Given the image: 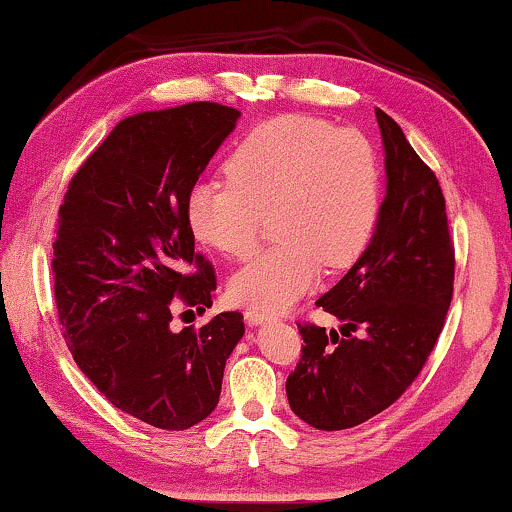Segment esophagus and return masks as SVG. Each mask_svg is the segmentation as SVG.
Listing matches in <instances>:
<instances>
[{
	"instance_id": "obj_1",
	"label": "esophagus",
	"mask_w": 512,
	"mask_h": 512,
	"mask_svg": "<svg viewBox=\"0 0 512 512\" xmlns=\"http://www.w3.org/2000/svg\"><path fill=\"white\" fill-rule=\"evenodd\" d=\"M243 318H246L248 325L255 327V325H264V322H271L273 315L264 313V311H257V308H250V311H246V315H243Z\"/></svg>"
}]
</instances>
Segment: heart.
<instances>
[{"label": "heart", "instance_id": "heart-1", "mask_svg": "<svg viewBox=\"0 0 512 512\" xmlns=\"http://www.w3.org/2000/svg\"><path fill=\"white\" fill-rule=\"evenodd\" d=\"M227 181L192 185L185 218L201 243L248 259L273 220L276 246L236 273L243 306L283 311L327 269H345L369 246L383 176L373 143L311 115H278L250 129L225 164Z\"/></svg>", "mask_w": 512, "mask_h": 512}]
</instances>
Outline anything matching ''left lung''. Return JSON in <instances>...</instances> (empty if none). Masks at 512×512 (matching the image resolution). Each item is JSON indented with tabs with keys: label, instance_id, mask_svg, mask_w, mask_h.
<instances>
[{
	"label": "left lung",
	"instance_id": "obj_1",
	"mask_svg": "<svg viewBox=\"0 0 512 512\" xmlns=\"http://www.w3.org/2000/svg\"><path fill=\"white\" fill-rule=\"evenodd\" d=\"M387 190L376 232L352 269L315 301L338 329L299 325L301 359L287 376L294 415L322 431L357 427L390 408L441 336L455 283L438 178L376 109Z\"/></svg>",
	"mask_w": 512,
	"mask_h": 512
}]
</instances>
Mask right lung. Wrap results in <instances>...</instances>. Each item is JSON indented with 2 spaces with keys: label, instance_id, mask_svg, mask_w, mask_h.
I'll return each mask as SVG.
<instances>
[{
  "label": "right lung",
  "instance_id": "right-lung-1",
  "mask_svg": "<svg viewBox=\"0 0 512 512\" xmlns=\"http://www.w3.org/2000/svg\"><path fill=\"white\" fill-rule=\"evenodd\" d=\"M239 111L192 102L129 115L64 194L53 243L55 304L78 369L122 413L183 431L218 406L243 315L176 334V299L213 304L215 271L194 250L185 199ZM197 268V272H192Z\"/></svg>",
  "mask_w": 512,
  "mask_h": 512
}]
</instances>
